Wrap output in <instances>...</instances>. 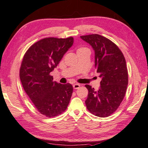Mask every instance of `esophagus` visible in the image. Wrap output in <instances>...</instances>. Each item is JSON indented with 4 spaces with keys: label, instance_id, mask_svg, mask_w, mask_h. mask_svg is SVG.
Wrapping results in <instances>:
<instances>
[{
    "label": "esophagus",
    "instance_id": "obj_1",
    "mask_svg": "<svg viewBox=\"0 0 148 148\" xmlns=\"http://www.w3.org/2000/svg\"><path fill=\"white\" fill-rule=\"evenodd\" d=\"M80 86H81V85H80L79 84L76 83V84H73V88L74 89H78V88H79Z\"/></svg>",
    "mask_w": 148,
    "mask_h": 148
}]
</instances>
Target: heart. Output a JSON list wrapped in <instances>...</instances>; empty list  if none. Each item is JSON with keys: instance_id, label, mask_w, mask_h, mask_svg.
<instances>
[{"instance_id": "1", "label": "heart", "mask_w": 148, "mask_h": 148, "mask_svg": "<svg viewBox=\"0 0 148 148\" xmlns=\"http://www.w3.org/2000/svg\"><path fill=\"white\" fill-rule=\"evenodd\" d=\"M86 49V47H81V48H79L78 50H77V51H82V50H83V49Z\"/></svg>"}]
</instances>
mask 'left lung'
<instances>
[{"mask_svg": "<svg viewBox=\"0 0 148 148\" xmlns=\"http://www.w3.org/2000/svg\"><path fill=\"white\" fill-rule=\"evenodd\" d=\"M81 38L94 49L95 66L102 78L97 90L85 85L88 90L86 108L98 117H108L118 109L125 95L128 71L125 57L118 47L104 36L94 34Z\"/></svg>", "mask_w": 148, "mask_h": 148, "instance_id": "8db88e82", "label": "left lung"}]
</instances>
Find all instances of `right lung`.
Wrapping results in <instances>:
<instances>
[{"label": "right lung", "instance_id": "1", "mask_svg": "<svg viewBox=\"0 0 148 148\" xmlns=\"http://www.w3.org/2000/svg\"><path fill=\"white\" fill-rule=\"evenodd\" d=\"M73 43V38H45L31 45L21 65L19 77L23 89L35 108L47 118L67 109L73 93L69 83L53 81L51 72Z\"/></svg>", "mask_w": 148, "mask_h": 148}]
</instances>
